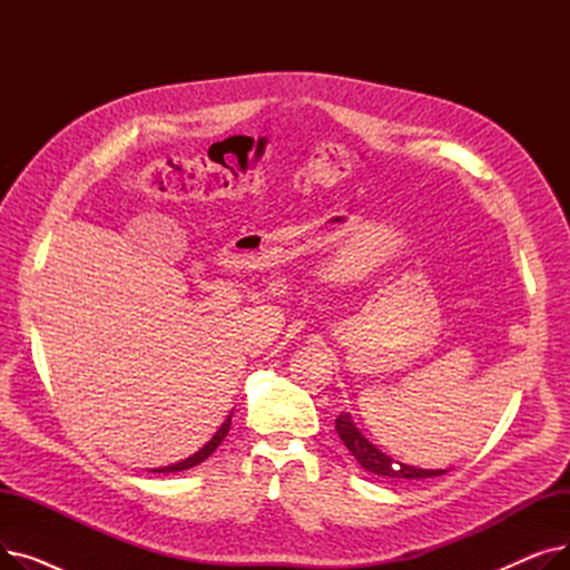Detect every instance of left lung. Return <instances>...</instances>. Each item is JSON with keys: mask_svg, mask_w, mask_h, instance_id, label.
Segmentation results:
<instances>
[{"mask_svg": "<svg viewBox=\"0 0 570 570\" xmlns=\"http://www.w3.org/2000/svg\"><path fill=\"white\" fill-rule=\"evenodd\" d=\"M335 430L340 434V439L344 441V445L348 448V453L357 460L363 469L376 473V475H387V478H406V481H413V478H432V475H441L445 471L436 469H417V466H406L402 462H395L393 458H387L385 453H381L374 443H370L363 432L355 428V423L351 421L348 413H340L335 417Z\"/></svg>", "mask_w": 570, "mask_h": 570, "instance_id": "left-lung-1", "label": "left lung"}]
</instances>
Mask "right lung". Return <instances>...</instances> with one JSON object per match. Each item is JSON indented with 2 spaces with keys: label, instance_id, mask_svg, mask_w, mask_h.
<instances>
[{
  "label": "right lung",
  "instance_id": "right-lung-1",
  "mask_svg": "<svg viewBox=\"0 0 570 570\" xmlns=\"http://www.w3.org/2000/svg\"><path fill=\"white\" fill-rule=\"evenodd\" d=\"M230 417L233 415H228L226 417V423L219 428V432L209 439L198 453H194L191 458H187V460H183V462H177V464H170V466H164V469H155L157 473H170V471H185V469H191V466H196V464H200L203 460H207L209 455H213L215 451H217V445L224 441V436L228 434V430H230Z\"/></svg>",
  "mask_w": 570,
  "mask_h": 570
}]
</instances>
